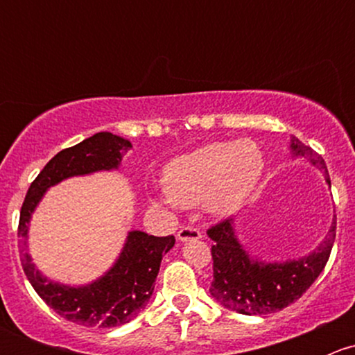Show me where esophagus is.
<instances>
[{
  "mask_svg": "<svg viewBox=\"0 0 355 355\" xmlns=\"http://www.w3.org/2000/svg\"><path fill=\"white\" fill-rule=\"evenodd\" d=\"M177 239H178V241H180V242L198 241V239H200V232L198 230V228H192V227H182L180 230H178Z\"/></svg>",
  "mask_w": 355,
  "mask_h": 355,
  "instance_id": "obj_1",
  "label": "esophagus"
}]
</instances>
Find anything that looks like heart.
<instances>
[{"label":"heart","instance_id":"heart-1","mask_svg":"<svg viewBox=\"0 0 355 355\" xmlns=\"http://www.w3.org/2000/svg\"><path fill=\"white\" fill-rule=\"evenodd\" d=\"M264 153L252 139L209 142L164 166L163 189L184 207L206 200L209 213L228 216L244 206L263 178Z\"/></svg>","mask_w":355,"mask_h":355}]
</instances>
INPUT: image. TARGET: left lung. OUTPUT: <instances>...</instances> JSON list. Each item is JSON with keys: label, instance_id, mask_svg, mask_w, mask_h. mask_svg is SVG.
Wrapping results in <instances>:
<instances>
[{"label": "left lung", "instance_id": "8db88e82", "mask_svg": "<svg viewBox=\"0 0 355 355\" xmlns=\"http://www.w3.org/2000/svg\"><path fill=\"white\" fill-rule=\"evenodd\" d=\"M292 157H304L324 175L331 187L324 159L299 139L290 137ZM336 218L333 214L327 237L313 252L297 259L266 261L254 256L241 244L237 235V220L230 218L207 230L214 242L213 284L209 293L218 304L247 316H261L282 311L295 302L314 284L330 257L335 242Z\"/></svg>", "mask_w": 355, "mask_h": 355}]
</instances>
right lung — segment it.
I'll list each match as a JSON object with an SVG mask.
<instances>
[{"mask_svg": "<svg viewBox=\"0 0 355 355\" xmlns=\"http://www.w3.org/2000/svg\"><path fill=\"white\" fill-rule=\"evenodd\" d=\"M128 139L111 132H98L77 146L53 157L28 187L20 211L19 237L24 247L22 268L42 300L71 323L89 328H114L134 320L151 299L159 264L175 245L173 235L155 237L130 230L120 254L105 275L85 285H67L44 277L28 254V225L46 192L71 177L118 170L121 157L130 151Z\"/></svg>", "mask_w": 355, "mask_h": 355, "instance_id": "obj_1", "label": "right lung"}]
</instances>
